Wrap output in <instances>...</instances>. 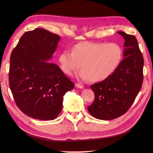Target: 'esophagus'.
Returning <instances> with one entry per match:
<instances>
[{
    "mask_svg": "<svg viewBox=\"0 0 153 153\" xmlns=\"http://www.w3.org/2000/svg\"><path fill=\"white\" fill-rule=\"evenodd\" d=\"M75 85H76V87H77V88H79V89H83V86L82 85H81V84H79V83H76V84H75Z\"/></svg>",
    "mask_w": 153,
    "mask_h": 153,
    "instance_id": "34e87169",
    "label": "esophagus"
}]
</instances>
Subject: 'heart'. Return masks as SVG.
Returning <instances> with one entry per match:
<instances>
[{"instance_id":"b5f03b06","label":"heart","mask_w":153,"mask_h":153,"mask_svg":"<svg viewBox=\"0 0 153 153\" xmlns=\"http://www.w3.org/2000/svg\"><path fill=\"white\" fill-rule=\"evenodd\" d=\"M123 49L116 43L83 41L74 45L71 52L65 49L58 56L61 70L71 76L80 68L79 76L91 82L108 78L122 62Z\"/></svg>"}]
</instances>
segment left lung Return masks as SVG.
I'll return each mask as SVG.
<instances>
[{
	"label": "left lung",
	"instance_id": "1",
	"mask_svg": "<svg viewBox=\"0 0 153 153\" xmlns=\"http://www.w3.org/2000/svg\"><path fill=\"white\" fill-rule=\"evenodd\" d=\"M118 33L125 40L124 59L108 78L90 86L95 97L87 108L97 119L113 120L124 114L134 102L143 80L144 60L137 39L124 32Z\"/></svg>",
	"mask_w": 153,
	"mask_h": 153
}]
</instances>
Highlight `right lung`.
Masks as SVG:
<instances>
[{"label": "right lung", "mask_w": 153, "mask_h": 153, "mask_svg": "<svg viewBox=\"0 0 153 153\" xmlns=\"http://www.w3.org/2000/svg\"><path fill=\"white\" fill-rule=\"evenodd\" d=\"M59 35L43 28L22 35L10 55L9 85L16 105L27 116L54 120L62 109L63 97L74 87L52 58Z\"/></svg>", "instance_id": "right-lung-1"}]
</instances>
